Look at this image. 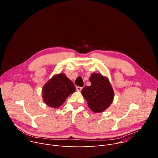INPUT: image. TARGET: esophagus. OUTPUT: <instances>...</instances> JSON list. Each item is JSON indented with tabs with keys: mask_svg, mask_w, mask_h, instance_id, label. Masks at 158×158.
Returning a JSON list of instances; mask_svg holds the SVG:
<instances>
[{
	"mask_svg": "<svg viewBox=\"0 0 158 158\" xmlns=\"http://www.w3.org/2000/svg\"><path fill=\"white\" fill-rule=\"evenodd\" d=\"M82 89V87H81V86H77L76 87V89L77 91H81Z\"/></svg>",
	"mask_w": 158,
	"mask_h": 158,
	"instance_id": "esophagus-1",
	"label": "esophagus"
}]
</instances>
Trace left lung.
Returning a JSON list of instances; mask_svg holds the SVG:
<instances>
[{
    "instance_id": "left-lung-1",
    "label": "left lung",
    "mask_w": 158,
    "mask_h": 158,
    "mask_svg": "<svg viewBox=\"0 0 158 158\" xmlns=\"http://www.w3.org/2000/svg\"><path fill=\"white\" fill-rule=\"evenodd\" d=\"M89 81L92 85L84 87L81 94L91 110L95 113L102 112L113 102L114 92L111 85L108 79L100 73H92Z\"/></svg>"
}]
</instances>
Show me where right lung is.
<instances>
[{
	"label": "right lung",
	"mask_w": 158,
	"mask_h": 158,
	"mask_svg": "<svg viewBox=\"0 0 158 158\" xmlns=\"http://www.w3.org/2000/svg\"><path fill=\"white\" fill-rule=\"evenodd\" d=\"M76 91L73 82L64 73L54 76L43 88V98L47 105L56 108Z\"/></svg>",
	"instance_id": "right-lung-1"
}]
</instances>
